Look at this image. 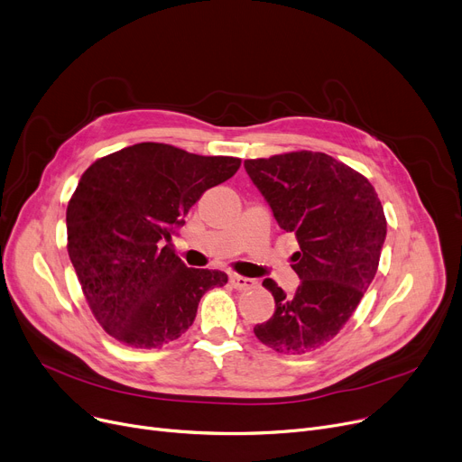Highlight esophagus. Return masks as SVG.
<instances>
[{
	"mask_svg": "<svg viewBox=\"0 0 462 462\" xmlns=\"http://www.w3.org/2000/svg\"><path fill=\"white\" fill-rule=\"evenodd\" d=\"M230 284L236 290H251L256 286V281H253L249 277H241V275H230Z\"/></svg>",
	"mask_w": 462,
	"mask_h": 462,
	"instance_id": "34e87169",
	"label": "esophagus"
}]
</instances>
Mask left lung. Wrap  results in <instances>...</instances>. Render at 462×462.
<instances>
[{"label": "left lung", "mask_w": 462, "mask_h": 462, "mask_svg": "<svg viewBox=\"0 0 462 462\" xmlns=\"http://www.w3.org/2000/svg\"><path fill=\"white\" fill-rule=\"evenodd\" d=\"M245 170L300 244L292 270L301 282L294 294L262 282L275 312L254 335L279 354L312 352L343 329L376 275L387 230L382 202L365 176L320 152L247 159Z\"/></svg>", "instance_id": "obj_1"}]
</instances>
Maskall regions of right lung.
Wrapping results in <instances>:
<instances>
[{
	"mask_svg": "<svg viewBox=\"0 0 462 462\" xmlns=\"http://www.w3.org/2000/svg\"><path fill=\"white\" fill-rule=\"evenodd\" d=\"M239 164L142 142L82 174L67 206V251L93 317L116 341L134 348L176 341L208 290L228 282L225 272L187 268L170 239L204 190Z\"/></svg>",
	"mask_w": 462,
	"mask_h": 462,
	"instance_id": "add662e5",
	"label": "right lung"
}]
</instances>
